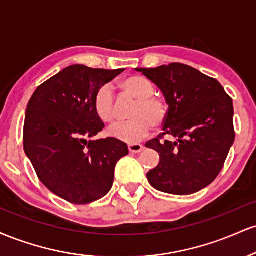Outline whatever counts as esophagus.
I'll return each mask as SVG.
<instances>
[{
	"instance_id": "obj_1",
	"label": "esophagus",
	"mask_w": 256,
	"mask_h": 256,
	"mask_svg": "<svg viewBox=\"0 0 256 256\" xmlns=\"http://www.w3.org/2000/svg\"><path fill=\"white\" fill-rule=\"evenodd\" d=\"M144 149V146L142 144H138V143H132V144H128V152H140Z\"/></svg>"
}]
</instances>
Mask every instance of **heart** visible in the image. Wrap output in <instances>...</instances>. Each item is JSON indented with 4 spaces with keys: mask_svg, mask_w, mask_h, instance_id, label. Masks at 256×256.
<instances>
[{
    "mask_svg": "<svg viewBox=\"0 0 256 256\" xmlns=\"http://www.w3.org/2000/svg\"><path fill=\"white\" fill-rule=\"evenodd\" d=\"M120 88L126 95L136 98L131 110L134 118L110 126V134L126 143H136L152 131V126H160L166 120L167 104L162 98L154 96V85L142 76H130L120 82ZM95 110L98 116L106 122L116 120V108L113 90L104 85L95 96Z\"/></svg>",
    "mask_w": 256,
    "mask_h": 256,
    "instance_id": "b5f03b06",
    "label": "heart"
}]
</instances>
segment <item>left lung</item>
I'll return each mask as SVG.
<instances>
[{
	"mask_svg": "<svg viewBox=\"0 0 256 256\" xmlns=\"http://www.w3.org/2000/svg\"><path fill=\"white\" fill-rule=\"evenodd\" d=\"M136 71L160 88L168 104L162 132L146 143L160 155L158 165L146 173L149 183L173 195L200 192L218 177L234 144L232 98L216 79L188 64Z\"/></svg>",
	"mask_w": 256,
	"mask_h": 256,
	"instance_id": "obj_1",
	"label": "left lung"
}]
</instances>
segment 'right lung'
<instances>
[{
  "mask_svg": "<svg viewBox=\"0 0 256 256\" xmlns=\"http://www.w3.org/2000/svg\"><path fill=\"white\" fill-rule=\"evenodd\" d=\"M124 70L68 66L37 88L26 108L24 149L40 180L58 198L86 204L110 192L114 168L128 154L104 130L95 110L98 89Z\"/></svg>",
  "mask_w": 256,
  "mask_h": 256,
  "instance_id": "obj_1",
  "label": "right lung"
}]
</instances>
